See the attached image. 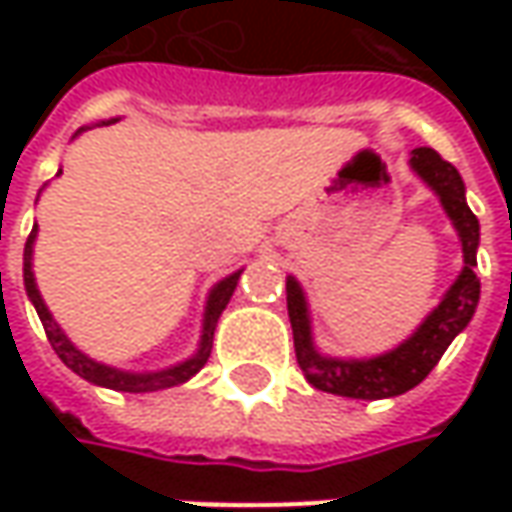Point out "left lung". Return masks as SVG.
Listing matches in <instances>:
<instances>
[{
  "label": "left lung",
  "mask_w": 512,
  "mask_h": 512,
  "mask_svg": "<svg viewBox=\"0 0 512 512\" xmlns=\"http://www.w3.org/2000/svg\"><path fill=\"white\" fill-rule=\"evenodd\" d=\"M410 170L439 196L444 213L456 227L464 256L462 273L444 293L439 307H433L422 325L416 327L399 347L379 353V356H370V359H336V356L319 353V347L313 344L305 290L293 276H287V316H290V327H293L296 362L302 367L307 382L316 390H325L333 396H347V399H367V402L402 396L427 379V373L439 364L444 350L464 327L470 325V319L476 313L479 293H482V285L473 270L476 250H479V219L467 207L462 176L433 148L413 150Z\"/></svg>",
  "instance_id": "1"
}]
</instances>
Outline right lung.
Returning <instances> with one entry per match:
<instances>
[{
  "label": "right lung",
  "mask_w": 512,
  "mask_h": 512,
  "mask_svg": "<svg viewBox=\"0 0 512 512\" xmlns=\"http://www.w3.org/2000/svg\"><path fill=\"white\" fill-rule=\"evenodd\" d=\"M110 122H116V119H110ZM110 122H102V125H110ZM82 130H88V128H82ZM82 130H76V136H79ZM59 173H62V170H59ZM59 173H56V176H59ZM36 233H39V227L33 225L28 242H25V267H22L25 290H28V299L33 302V307H36L39 319H42V327H45V333H48L50 347L56 350V356L68 364L76 376H82V379L90 384L108 387V390H119V393H153V390H165V387L185 384L187 379H193V376L205 367L207 356H210V347H213V330H216V322H219L222 310H225L227 302H230V296H233V290H236V285H239L242 270H236V273L225 276L222 282H216L213 290L207 293L205 319H202V336H199V347H196V353H193L190 359H185V362H179V364H170V367H165V370L133 373V370H119V367H110V364H102V362H96V359H90L88 353H82V350H79V347L65 336V330L56 325V319L50 316L48 305H45V299H42V293H39V287H36V279H33V242H36Z\"/></svg>",
  "instance_id": "right-lung-1"
}]
</instances>
